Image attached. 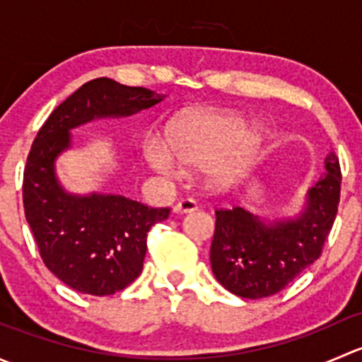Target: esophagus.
I'll list each match as a JSON object with an SVG mask.
<instances>
[{
	"instance_id": "esophagus-1",
	"label": "esophagus",
	"mask_w": 362,
	"mask_h": 362,
	"mask_svg": "<svg viewBox=\"0 0 362 362\" xmlns=\"http://www.w3.org/2000/svg\"><path fill=\"white\" fill-rule=\"evenodd\" d=\"M194 210H198V204H196L194 199H191V198L180 199V202L173 206L175 214H191V211H194Z\"/></svg>"
}]
</instances>
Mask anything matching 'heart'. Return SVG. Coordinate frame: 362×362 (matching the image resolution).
Returning <instances> with one entry per match:
<instances>
[{
	"label": "heart",
	"mask_w": 362,
	"mask_h": 362,
	"mask_svg": "<svg viewBox=\"0 0 362 362\" xmlns=\"http://www.w3.org/2000/svg\"><path fill=\"white\" fill-rule=\"evenodd\" d=\"M264 133L249 126L236 112L187 113L171 120L163 144L148 141L145 160L163 175L180 173V168H203V180L215 192H228L242 184L262 148Z\"/></svg>",
	"instance_id": "obj_1"
}]
</instances>
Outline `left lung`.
<instances>
[{"label": "left lung", "instance_id": "1", "mask_svg": "<svg viewBox=\"0 0 362 362\" xmlns=\"http://www.w3.org/2000/svg\"><path fill=\"white\" fill-rule=\"evenodd\" d=\"M324 163L326 173L308 189L294 217L266 221L242 206L215 211L210 262L224 289L245 299L268 298L320 257L337 218L341 184L334 152Z\"/></svg>", "mask_w": 362, "mask_h": 362}]
</instances>
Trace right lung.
I'll use <instances>...</instances> for the list:
<instances>
[{
  "label": "right lung",
  "mask_w": 362,
  "mask_h": 362,
  "mask_svg": "<svg viewBox=\"0 0 362 362\" xmlns=\"http://www.w3.org/2000/svg\"><path fill=\"white\" fill-rule=\"evenodd\" d=\"M164 96L101 76L83 83L50 113L24 170V214L47 268L71 289L110 296L141 273L147 233L170 215L120 194H75L63 187L56 160L71 148V129L96 119L147 110Z\"/></svg>",
  "instance_id": "obj_1"
}]
</instances>
